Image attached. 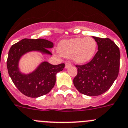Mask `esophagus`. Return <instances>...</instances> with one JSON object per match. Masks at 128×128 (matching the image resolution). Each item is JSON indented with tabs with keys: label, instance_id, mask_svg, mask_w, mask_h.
Listing matches in <instances>:
<instances>
[{
	"label": "esophagus",
	"instance_id": "obj_1",
	"mask_svg": "<svg viewBox=\"0 0 128 128\" xmlns=\"http://www.w3.org/2000/svg\"><path fill=\"white\" fill-rule=\"evenodd\" d=\"M71 66V62H67L66 63V66H65V68H68L69 67Z\"/></svg>",
	"mask_w": 128,
	"mask_h": 128
}]
</instances>
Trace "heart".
<instances>
[{
	"instance_id": "obj_1",
	"label": "heart",
	"mask_w": 128,
	"mask_h": 128,
	"mask_svg": "<svg viewBox=\"0 0 128 128\" xmlns=\"http://www.w3.org/2000/svg\"><path fill=\"white\" fill-rule=\"evenodd\" d=\"M96 49V41L90 38L64 40L58 46V50L63 56L67 58L72 57L78 64H84L90 60Z\"/></svg>"
}]
</instances>
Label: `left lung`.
I'll use <instances>...</instances> for the list:
<instances>
[{
    "label": "left lung",
    "instance_id": "8db88e82",
    "mask_svg": "<svg viewBox=\"0 0 128 128\" xmlns=\"http://www.w3.org/2000/svg\"><path fill=\"white\" fill-rule=\"evenodd\" d=\"M93 38L98 51L88 63L76 65L78 72L73 84L82 94L97 96L106 92L118 76L120 51L110 39Z\"/></svg>",
    "mask_w": 128,
    "mask_h": 128
}]
</instances>
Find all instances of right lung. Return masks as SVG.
Returning <instances> with one entry per match:
<instances>
[{"instance_id":"right-lung-1","label":"right lung","mask_w":128,"mask_h":128,"mask_svg":"<svg viewBox=\"0 0 128 128\" xmlns=\"http://www.w3.org/2000/svg\"><path fill=\"white\" fill-rule=\"evenodd\" d=\"M51 41L44 39H24L12 45L8 54L7 68L12 82L23 94L30 98H38L48 94L54 87L56 74L62 71L65 64L52 65L43 62L33 72L24 74L18 70V61L28 52L37 50L52 55L47 48H52Z\"/></svg>"}]
</instances>
